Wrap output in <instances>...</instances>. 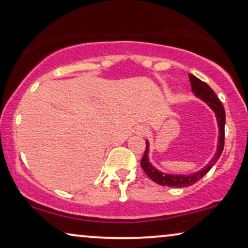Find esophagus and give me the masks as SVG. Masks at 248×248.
<instances>
[{
    "instance_id": "obj_1",
    "label": "esophagus",
    "mask_w": 248,
    "mask_h": 248,
    "mask_svg": "<svg viewBox=\"0 0 248 248\" xmlns=\"http://www.w3.org/2000/svg\"><path fill=\"white\" fill-rule=\"evenodd\" d=\"M137 133H139L140 135H145L147 133V129L145 127H140L139 129H137Z\"/></svg>"
}]
</instances>
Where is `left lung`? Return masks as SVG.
<instances>
[{
  "mask_svg": "<svg viewBox=\"0 0 248 248\" xmlns=\"http://www.w3.org/2000/svg\"><path fill=\"white\" fill-rule=\"evenodd\" d=\"M190 82H191V89L194 93V95H197L200 98L203 99L207 104L213 108V111L215 112L216 119H217L218 127H220V136H218V144H217V151H216L214 158L212 159L211 162L208 165H206L202 170L197 171L191 175H168L160 173L159 170H156L155 167H152V165L149 162L147 159V152H149V143L146 142L145 151H144L143 158L140 160V166H142L143 170L145 171V174L149 176L153 182L160 184V186H174V187H184V186H190L192 184L198 182L200 178H202L206 174L208 173L209 169L215 165V162L218 160L222 155V151L224 149V124H225V111L223 105L220 99L217 98V96L215 95V93L213 92V89L208 86L207 83L203 82L198 78H196L194 75L190 74Z\"/></svg>",
  "mask_w": 248,
  "mask_h": 248,
  "instance_id": "obj_1",
  "label": "left lung"
}]
</instances>
